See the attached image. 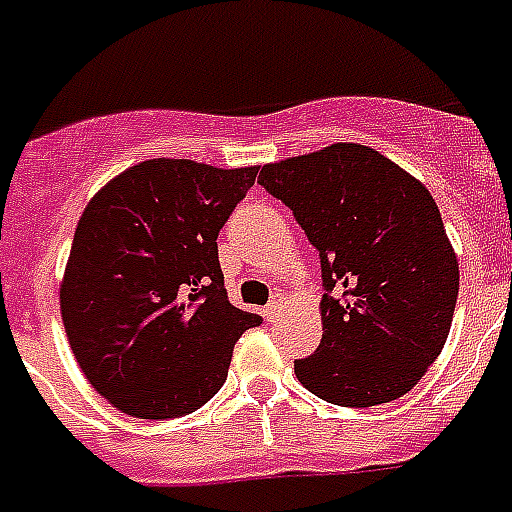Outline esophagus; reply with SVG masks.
<instances>
[{"instance_id":"esophagus-1","label":"esophagus","mask_w":512,"mask_h":512,"mask_svg":"<svg viewBox=\"0 0 512 512\" xmlns=\"http://www.w3.org/2000/svg\"><path fill=\"white\" fill-rule=\"evenodd\" d=\"M263 315H265V320H268V322H276L278 315H281V304H278L276 299H273V302H270L268 307L263 309Z\"/></svg>"}]
</instances>
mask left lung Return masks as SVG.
I'll return each mask as SVG.
<instances>
[{"mask_svg":"<svg viewBox=\"0 0 512 512\" xmlns=\"http://www.w3.org/2000/svg\"><path fill=\"white\" fill-rule=\"evenodd\" d=\"M322 268V341L294 372L309 393L367 409L409 393L448 341L458 260L419 179L356 143L268 163Z\"/></svg>","mask_w":512,"mask_h":512,"instance_id":"obj_1","label":"left lung"}]
</instances>
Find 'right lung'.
<instances>
[{
    "label": "right lung",
    "mask_w": 512,
    "mask_h": 512,
    "mask_svg": "<svg viewBox=\"0 0 512 512\" xmlns=\"http://www.w3.org/2000/svg\"><path fill=\"white\" fill-rule=\"evenodd\" d=\"M255 176L257 166L150 158L85 208L59 289L62 320L83 375L124 414L174 419L205 406L234 343L263 322L229 302L216 242Z\"/></svg>",
    "instance_id": "right-lung-1"
}]
</instances>
